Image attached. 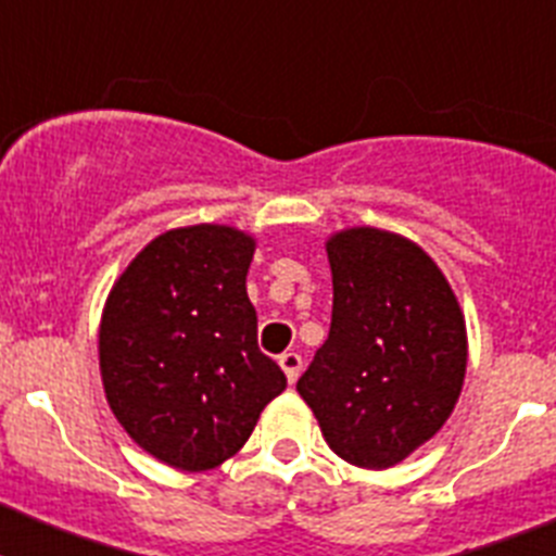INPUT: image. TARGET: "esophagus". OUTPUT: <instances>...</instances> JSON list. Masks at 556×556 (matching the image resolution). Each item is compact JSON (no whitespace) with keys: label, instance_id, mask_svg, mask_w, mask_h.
Here are the masks:
<instances>
[{"label":"esophagus","instance_id":"esophagus-1","mask_svg":"<svg viewBox=\"0 0 556 556\" xmlns=\"http://www.w3.org/2000/svg\"><path fill=\"white\" fill-rule=\"evenodd\" d=\"M278 365H281V370L287 372L289 384H294V381H298V376H301L303 356H301V353L287 351V353H281V356H278Z\"/></svg>","mask_w":556,"mask_h":556}]
</instances>
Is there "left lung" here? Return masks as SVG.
<instances>
[{"mask_svg":"<svg viewBox=\"0 0 556 556\" xmlns=\"http://www.w3.org/2000/svg\"><path fill=\"white\" fill-rule=\"evenodd\" d=\"M331 331L298 381L326 443L384 470L443 429L468 365L465 317L424 248L378 228L328 239Z\"/></svg>","mask_w":556,"mask_h":556,"instance_id":"obj_1","label":"left lung"}]
</instances>
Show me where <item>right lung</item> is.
<instances>
[{"label":"right lung","instance_id":"1","mask_svg":"<svg viewBox=\"0 0 556 556\" xmlns=\"http://www.w3.org/2000/svg\"><path fill=\"white\" fill-rule=\"evenodd\" d=\"M255 239L228 225L155 236L113 283L100 372L122 429L155 459L211 470L248 443L287 376L258 351Z\"/></svg>","mask_w":556,"mask_h":556}]
</instances>
